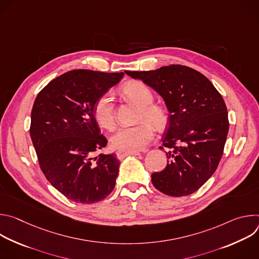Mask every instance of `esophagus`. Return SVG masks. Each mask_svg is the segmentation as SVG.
I'll list each match as a JSON object with an SVG mask.
<instances>
[{
  "label": "esophagus",
  "instance_id": "esophagus-1",
  "mask_svg": "<svg viewBox=\"0 0 259 259\" xmlns=\"http://www.w3.org/2000/svg\"><path fill=\"white\" fill-rule=\"evenodd\" d=\"M140 153L139 152H129V151H118L117 152V157H118V159L119 160H122V159H124L125 157H127V156H131V155H133V156H138Z\"/></svg>",
  "mask_w": 259,
  "mask_h": 259
}]
</instances>
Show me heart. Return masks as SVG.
<instances>
[{
  "mask_svg": "<svg viewBox=\"0 0 259 259\" xmlns=\"http://www.w3.org/2000/svg\"><path fill=\"white\" fill-rule=\"evenodd\" d=\"M124 94L140 105L138 120L143 121L137 125L123 127L110 139L117 150L136 152L143 150L155 135V127H164L168 115L164 107L155 104L154 93L149 86L140 81H133L123 87ZM93 113L99 126L112 130L116 126L115 105L113 93L107 91L95 101Z\"/></svg>",
  "mask_w": 259,
  "mask_h": 259,
  "instance_id": "heart-1",
  "label": "heart"
}]
</instances>
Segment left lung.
<instances>
[{
  "instance_id": "obj_1",
  "label": "left lung",
  "mask_w": 259,
  "mask_h": 259,
  "mask_svg": "<svg viewBox=\"0 0 259 259\" xmlns=\"http://www.w3.org/2000/svg\"><path fill=\"white\" fill-rule=\"evenodd\" d=\"M154 88L169 110V127L163 137L167 166L152 174L154 187L171 197L198 191L215 172L229 133L225 100L198 70L171 64L156 70L125 71Z\"/></svg>"
}]
</instances>
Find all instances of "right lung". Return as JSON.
Wrapping results in <instances>:
<instances>
[{
    "instance_id": "add662e5",
    "label": "right lung",
    "mask_w": 259,
    "mask_h": 259,
    "mask_svg": "<svg viewBox=\"0 0 259 259\" xmlns=\"http://www.w3.org/2000/svg\"><path fill=\"white\" fill-rule=\"evenodd\" d=\"M124 72L73 69L52 80L36 96L29 133L47 180L67 199L93 204L113 192L120 162L104 149L93 107Z\"/></svg>"
}]
</instances>
